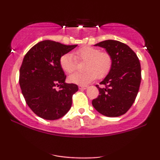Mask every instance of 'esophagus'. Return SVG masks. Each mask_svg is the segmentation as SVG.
Segmentation results:
<instances>
[{"label": "esophagus", "mask_w": 160, "mask_h": 160, "mask_svg": "<svg viewBox=\"0 0 160 160\" xmlns=\"http://www.w3.org/2000/svg\"><path fill=\"white\" fill-rule=\"evenodd\" d=\"M86 88H87V86H82V85L79 86V89H86Z\"/></svg>", "instance_id": "esophagus-1"}]
</instances>
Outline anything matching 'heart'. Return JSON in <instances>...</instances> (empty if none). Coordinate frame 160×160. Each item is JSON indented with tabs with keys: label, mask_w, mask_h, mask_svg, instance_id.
<instances>
[{
	"label": "heart",
	"mask_w": 160,
	"mask_h": 160,
	"mask_svg": "<svg viewBox=\"0 0 160 160\" xmlns=\"http://www.w3.org/2000/svg\"><path fill=\"white\" fill-rule=\"evenodd\" d=\"M86 61L83 72H77L69 77L70 82L79 85H86L94 80L96 77L102 79L107 76L113 64L112 57L107 52L91 47H83L74 52L62 55L59 59L60 67L67 74H71L77 68V60Z\"/></svg>",
	"instance_id": "heart-1"
}]
</instances>
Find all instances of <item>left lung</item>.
<instances>
[{"label":"left lung","instance_id":"8db88e82","mask_svg":"<svg viewBox=\"0 0 160 160\" xmlns=\"http://www.w3.org/2000/svg\"><path fill=\"white\" fill-rule=\"evenodd\" d=\"M95 46L103 47L112 57V68L100 82L99 95L92 104L97 111L109 117H120L132 107L138 92L141 80V64L135 52L128 46L107 40Z\"/></svg>","mask_w":160,"mask_h":160}]
</instances>
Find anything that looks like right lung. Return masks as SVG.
<instances>
[{"label":"right lung","mask_w":160,"mask_h":160,"mask_svg":"<svg viewBox=\"0 0 160 160\" xmlns=\"http://www.w3.org/2000/svg\"><path fill=\"white\" fill-rule=\"evenodd\" d=\"M77 46L43 40L32 47L24 57L19 70L20 88L28 107L38 117L58 120L71 108L78 86L65 82L66 75L59 59ZM56 87L60 88L56 90Z\"/></svg>","instance_id":"add662e5"}]
</instances>
